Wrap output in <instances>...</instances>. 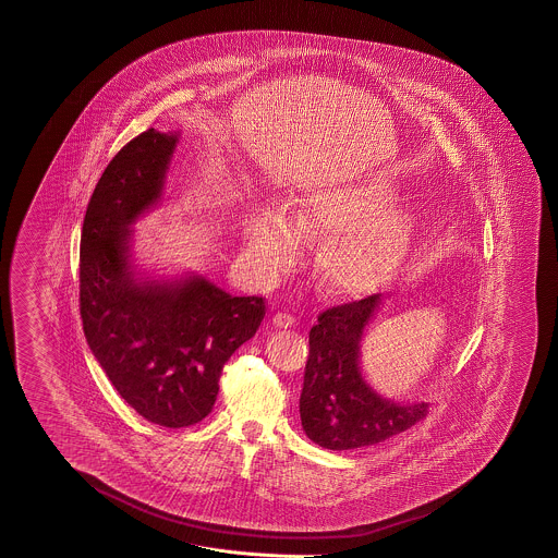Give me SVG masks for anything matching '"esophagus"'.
Segmentation results:
<instances>
[{
	"label": "esophagus",
	"mask_w": 558,
	"mask_h": 558,
	"mask_svg": "<svg viewBox=\"0 0 558 558\" xmlns=\"http://www.w3.org/2000/svg\"><path fill=\"white\" fill-rule=\"evenodd\" d=\"M271 322H274L276 327H282V329H290V327L296 325V319L290 313H276Z\"/></svg>",
	"instance_id": "1"
}]
</instances>
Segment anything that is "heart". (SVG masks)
<instances>
[{
	"mask_svg": "<svg viewBox=\"0 0 558 558\" xmlns=\"http://www.w3.org/2000/svg\"><path fill=\"white\" fill-rule=\"evenodd\" d=\"M397 192L380 175L304 187L292 219L278 206H257L245 225V264L259 280L290 270L304 236L329 235L317 254L322 284L333 296H364L389 282L415 241V217L392 208Z\"/></svg>",
	"mask_w": 558,
	"mask_h": 558,
	"instance_id": "b5f03b06",
	"label": "heart"
}]
</instances>
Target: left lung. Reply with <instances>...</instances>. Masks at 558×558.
I'll return each instance as SVG.
<instances>
[{
	"label": "left lung",
	"mask_w": 558,
	"mask_h": 558,
	"mask_svg": "<svg viewBox=\"0 0 558 558\" xmlns=\"http://www.w3.org/2000/svg\"><path fill=\"white\" fill-rule=\"evenodd\" d=\"M380 294L323 311L308 333L301 392L304 434L327 450H354L397 436L427 415V403L383 399L360 372V341Z\"/></svg>",
	"instance_id": "left-lung-1"
}]
</instances>
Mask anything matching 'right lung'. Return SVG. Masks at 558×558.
Listing matches in <instances>:
<instances>
[{"instance_id":"obj_1","label":"right lung","mask_w":558,"mask_h":558,"mask_svg":"<svg viewBox=\"0 0 558 558\" xmlns=\"http://www.w3.org/2000/svg\"><path fill=\"white\" fill-rule=\"evenodd\" d=\"M175 143L178 135L149 129L114 155L87 204L80 252L87 345L120 397L163 427L203 422L225 362L266 315V299L231 296L201 276L136 278L131 225L159 203Z\"/></svg>"}]
</instances>
